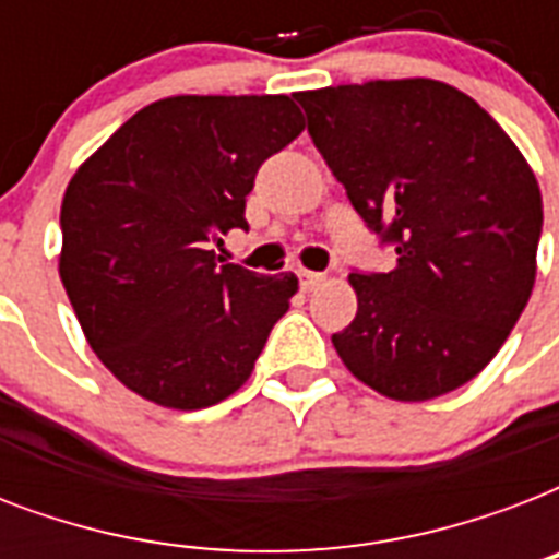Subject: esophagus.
I'll return each instance as SVG.
<instances>
[{
    "label": "esophagus",
    "mask_w": 559,
    "mask_h": 559,
    "mask_svg": "<svg viewBox=\"0 0 559 559\" xmlns=\"http://www.w3.org/2000/svg\"><path fill=\"white\" fill-rule=\"evenodd\" d=\"M296 275H298V284H301V289H313V287H319V284H322V281H324V275H322V272L298 270Z\"/></svg>",
    "instance_id": "esophagus-1"
}]
</instances>
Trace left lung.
I'll return each instance as SVG.
<instances>
[{"label":"left lung","mask_w":559,"mask_h":559,"mask_svg":"<svg viewBox=\"0 0 559 559\" xmlns=\"http://www.w3.org/2000/svg\"><path fill=\"white\" fill-rule=\"evenodd\" d=\"M296 100L350 205L397 252L394 270L350 272L357 316L333 333V348L391 400L455 391L499 354L534 289V170L450 83H348Z\"/></svg>","instance_id":"left-lung-1"}]
</instances>
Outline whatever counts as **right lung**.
<instances>
[{
	"mask_svg": "<svg viewBox=\"0 0 559 559\" xmlns=\"http://www.w3.org/2000/svg\"><path fill=\"white\" fill-rule=\"evenodd\" d=\"M287 95H177L139 109L66 188L60 281L118 382L156 406H214L261 357L298 278L223 263L254 174L298 133Z\"/></svg>",
	"mask_w": 559,
	"mask_h": 559,
	"instance_id": "obj_1",
	"label": "right lung"
}]
</instances>
